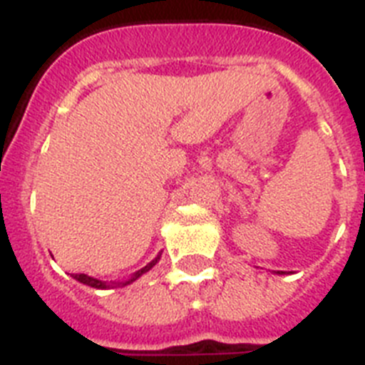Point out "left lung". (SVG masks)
<instances>
[{"label":"left lung","mask_w":365,"mask_h":365,"mask_svg":"<svg viewBox=\"0 0 365 365\" xmlns=\"http://www.w3.org/2000/svg\"><path fill=\"white\" fill-rule=\"evenodd\" d=\"M278 274H279V272H278Z\"/></svg>","instance_id":"obj_1"}]
</instances>
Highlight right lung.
Segmentation results:
<instances>
[{"label": "right lung", "instance_id": "1", "mask_svg": "<svg viewBox=\"0 0 365 365\" xmlns=\"http://www.w3.org/2000/svg\"><path fill=\"white\" fill-rule=\"evenodd\" d=\"M159 259H160V256H157L153 261H151V263H148V265L144 267V269L137 270V272H135L130 279H125V282H100V279L91 278V276H87V274H73V278L76 279V282L83 283V285L93 287V289H117V287H125V285H130V283H133L135 279L140 278L143 274H146L148 270H150L151 267H153L155 263H157V261H159Z\"/></svg>", "mask_w": 365, "mask_h": 365}]
</instances>
